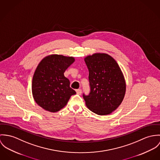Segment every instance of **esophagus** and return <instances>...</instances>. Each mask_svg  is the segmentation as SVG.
<instances>
[{"label": "esophagus", "mask_w": 160, "mask_h": 160, "mask_svg": "<svg viewBox=\"0 0 160 160\" xmlns=\"http://www.w3.org/2000/svg\"><path fill=\"white\" fill-rule=\"evenodd\" d=\"M76 92H77V94H81L82 93V89H78L76 90Z\"/></svg>", "instance_id": "esophagus-1"}]
</instances>
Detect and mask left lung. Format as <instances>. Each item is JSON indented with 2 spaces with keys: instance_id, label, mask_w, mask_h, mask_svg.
I'll list each match as a JSON object with an SVG mask.
<instances>
[{
  "instance_id": "obj_1",
  "label": "left lung",
  "mask_w": 160,
  "mask_h": 160,
  "mask_svg": "<svg viewBox=\"0 0 160 160\" xmlns=\"http://www.w3.org/2000/svg\"><path fill=\"white\" fill-rule=\"evenodd\" d=\"M89 71L90 92L83 94L86 106L92 112L106 115L122 102L126 92L124 76L116 61L106 53H94L85 58Z\"/></svg>"
}]
</instances>
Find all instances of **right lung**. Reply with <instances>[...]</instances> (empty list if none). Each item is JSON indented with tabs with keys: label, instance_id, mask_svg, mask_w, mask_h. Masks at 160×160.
<instances>
[{
	"label": "right lung",
	"instance_id": "1",
	"mask_svg": "<svg viewBox=\"0 0 160 160\" xmlns=\"http://www.w3.org/2000/svg\"><path fill=\"white\" fill-rule=\"evenodd\" d=\"M74 61L73 57L51 54L40 62L32 83V96L39 106L51 112H58L76 94L64 75Z\"/></svg>",
	"mask_w": 160,
	"mask_h": 160
}]
</instances>
